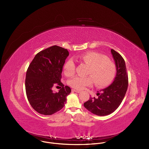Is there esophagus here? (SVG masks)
Instances as JSON below:
<instances>
[{"label": "esophagus", "instance_id": "esophagus-1", "mask_svg": "<svg viewBox=\"0 0 149 149\" xmlns=\"http://www.w3.org/2000/svg\"><path fill=\"white\" fill-rule=\"evenodd\" d=\"M73 91H74V92H76V93H80L81 91H79V90H77V89H73L72 90Z\"/></svg>", "mask_w": 149, "mask_h": 149}]
</instances>
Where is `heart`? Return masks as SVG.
Instances as JSON below:
<instances>
[{
	"label": "heart",
	"instance_id": "obj_1",
	"mask_svg": "<svg viewBox=\"0 0 149 149\" xmlns=\"http://www.w3.org/2000/svg\"><path fill=\"white\" fill-rule=\"evenodd\" d=\"M90 66L88 77L76 76L69 80V84L76 89H83L91 86L95 80L96 84L104 86L111 83L116 74V66L106 56L96 52H89L77 57ZM76 65L72 59H69L64 65V74L72 77L75 73Z\"/></svg>",
	"mask_w": 149,
	"mask_h": 149
}]
</instances>
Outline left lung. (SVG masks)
<instances>
[{
    "label": "left lung",
    "mask_w": 149,
    "mask_h": 149,
    "mask_svg": "<svg viewBox=\"0 0 149 149\" xmlns=\"http://www.w3.org/2000/svg\"><path fill=\"white\" fill-rule=\"evenodd\" d=\"M111 54L116 68V74L113 83L98 91L97 98L90 97L84 103L89 111L98 116H106L115 111L121 104L127 90L128 74L125 61L122 56L111 49Z\"/></svg>",
    "instance_id": "8db88e82"
}]
</instances>
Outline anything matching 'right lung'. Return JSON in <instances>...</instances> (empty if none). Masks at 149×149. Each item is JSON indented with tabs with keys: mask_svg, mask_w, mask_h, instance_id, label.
<instances>
[{
	"mask_svg": "<svg viewBox=\"0 0 149 149\" xmlns=\"http://www.w3.org/2000/svg\"><path fill=\"white\" fill-rule=\"evenodd\" d=\"M68 56L67 49L54 45L37 53L29 65L25 80L26 95L30 105L39 113L52 115L66 104L71 89L64 86L61 79ZM56 84L62 88L57 93L51 89Z\"/></svg>",
	"mask_w": 149,
	"mask_h": 149,
	"instance_id": "right-lung-1",
	"label": "right lung"
}]
</instances>
